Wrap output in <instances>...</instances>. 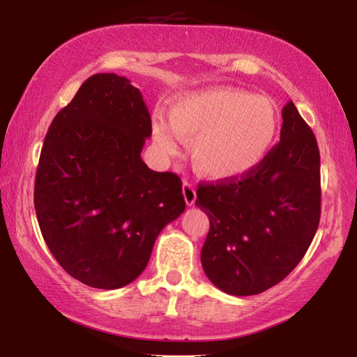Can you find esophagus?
Masks as SVG:
<instances>
[{
  "instance_id": "1",
  "label": "esophagus",
  "mask_w": 357,
  "mask_h": 357,
  "mask_svg": "<svg viewBox=\"0 0 357 357\" xmlns=\"http://www.w3.org/2000/svg\"><path fill=\"white\" fill-rule=\"evenodd\" d=\"M182 193H183V198H185V203H187V206H193L195 202H197V190H195L188 182H183Z\"/></svg>"
}]
</instances>
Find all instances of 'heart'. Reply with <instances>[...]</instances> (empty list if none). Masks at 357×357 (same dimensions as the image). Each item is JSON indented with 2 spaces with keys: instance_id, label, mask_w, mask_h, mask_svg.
Wrapping results in <instances>:
<instances>
[{
  "instance_id": "1",
  "label": "heart",
  "mask_w": 357,
  "mask_h": 357,
  "mask_svg": "<svg viewBox=\"0 0 357 357\" xmlns=\"http://www.w3.org/2000/svg\"><path fill=\"white\" fill-rule=\"evenodd\" d=\"M169 120L153 116V139L162 155H175L180 138L192 141V160L199 174L237 180L253 172L275 146L280 114L270 97L237 87L187 92L170 105Z\"/></svg>"
}]
</instances>
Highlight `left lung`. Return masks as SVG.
Masks as SVG:
<instances>
[{"mask_svg":"<svg viewBox=\"0 0 357 357\" xmlns=\"http://www.w3.org/2000/svg\"><path fill=\"white\" fill-rule=\"evenodd\" d=\"M280 143L241 180L198 185L209 218L202 248L208 280L231 296H255L284 280L305 255L320 221V153L291 102Z\"/></svg>","mask_w":357,"mask_h":357,"instance_id":"8db88e82","label":"left lung"}]
</instances>
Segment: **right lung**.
I'll use <instances>...</instances> for the list:
<instances>
[{"label":"right lung","mask_w":357,"mask_h":357,"mask_svg":"<svg viewBox=\"0 0 357 357\" xmlns=\"http://www.w3.org/2000/svg\"><path fill=\"white\" fill-rule=\"evenodd\" d=\"M151 115L115 73L82 82L43 141L33 204L42 236L68 275L119 289L148 265L159 232L185 211L182 180L141 159Z\"/></svg>","instance_id":"1"}]
</instances>
